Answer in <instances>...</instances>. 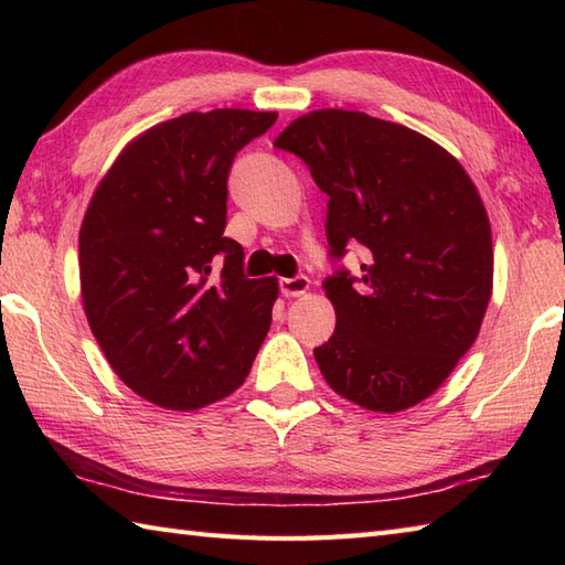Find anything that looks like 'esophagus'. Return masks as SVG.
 I'll list each match as a JSON object with an SVG mask.
<instances>
[{"label": "esophagus", "mask_w": 565, "mask_h": 565, "mask_svg": "<svg viewBox=\"0 0 565 565\" xmlns=\"http://www.w3.org/2000/svg\"><path fill=\"white\" fill-rule=\"evenodd\" d=\"M310 289V281L308 276H294V279H281L279 281V291L286 298H296V296H303Z\"/></svg>", "instance_id": "obj_1"}]
</instances>
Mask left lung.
<instances>
[{
  "instance_id": "left-lung-1",
  "label": "left lung",
  "mask_w": 565,
  "mask_h": 565,
  "mask_svg": "<svg viewBox=\"0 0 565 565\" xmlns=\"http://www.w3.org/2000/svg\"><path fill=\"white\" fill-rule=\"evenodd\" d=\"M328 194L330 257L366 249L362 274L322 281L332 338L313 350L334 393L401 413L435 393L478 338L493 291L481 196L435 140L362 111L320 109L274 140Z\"/></svg>"
}]
</instances>
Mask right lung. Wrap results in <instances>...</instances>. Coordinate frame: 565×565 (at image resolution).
Returning a JSON list of instances; mask_svg holds the SVG:
<instances>
[{
    "label": "right lung",
    "instance_id": "right-lung-1",
    "mask_svg": "<svg viewBox=\"0 0 565 565\" xmlns=\"http://www.w3.org/2000/svg\"><path fill=\"white\" fill-rule=\"evenodd\" d=\"M274 111H191L128 142L79 231L82 303L130 391L199 411L243 386L271 326L276 276L247 279L225 237L227 174ZM222 271L214 274V267Z\"/></svg>",
    "mask_w": 565,
    "mask_h": 565
}]
</instances>
